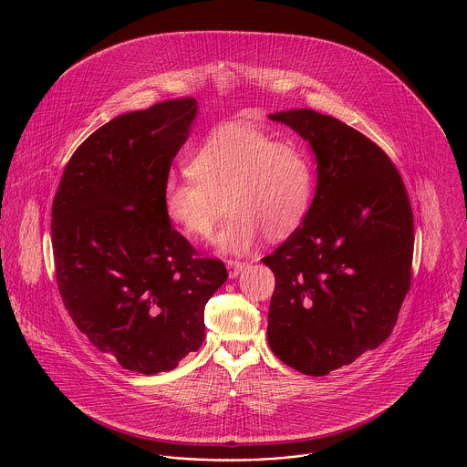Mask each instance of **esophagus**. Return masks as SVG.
<instances>
[{
    "label": "esophagus",
    "mask_w": 467,
    "mask_h": 467,
    "mask_svg": "<svg viewBox=\"0 0 467 467\" xmlns=\"http://www.w3.org/2000/svg\"><path fill=\"white\" fill-rule=\"evenodd\" d=\"M245 267V264L244 262H238V260H227V269H229V276L231 278H236L240 273H242V269Z\"/></svg>",
    "instance_id": "esophagus-1"
}]
</instances>
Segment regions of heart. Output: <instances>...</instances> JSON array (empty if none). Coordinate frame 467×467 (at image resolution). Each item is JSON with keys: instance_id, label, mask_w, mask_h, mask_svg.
<instances>
[{"instance_id": "1", "label": "heart", "mask_w": 467, "mask_h": 467, "mask_svg": "<svg viewBox=\"0 0 467 467\" xmlns=\"http://www.w3.org/2000/svg\"><path fill=\"white\" fill-rule=\"evenodd\" d=\"M189 169L165 182V214L187 236L203 240L213 234L225 198L231 218L214 242L227 254H247L264 234L289 236L313 202L309 154L245 123L214 127L192 152Z\"/></svg>"}]
</instances>
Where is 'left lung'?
Wrapping results in <instances>:
<instances>
[{
	"instance_id": "8db88e82",
	"label": "left lung",
	"mask_w": 467,
	"mask_h": 467,
	"mask_svg": "<svg viewBox=\"0 0 467 467\" xmlns=\"http://www.w3.org/2000/svg\"><path fill=\"white\" fill-rule=\"evenodd\" d=\"M269 118L309 141L317 191L262 258L276 278L267 340L289 368L326 377L391 335L411 284L413 211L389 156L357 129L311 109Z\"/></svg>"
}]
</instances>
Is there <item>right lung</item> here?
Masks as SVG:
<instances>
[{"label": "right lung", "mask_w": 467, "mask_h": 467, "mask_svg": "<svg viewBox=\"0 0 467 467\" xmlns=\"http://www.w3.org/2000/svg\"><path fill=\"white\" fill-rule=\"evenodd\" d=\"M196 114V99L182 98L110 119L76 149L52 202L56 282L72 322L141 375L172 371L202 346L205 304L227 280L163 209Z\"/></svg>", "instance_id": "obj_1"}]
</instances>
